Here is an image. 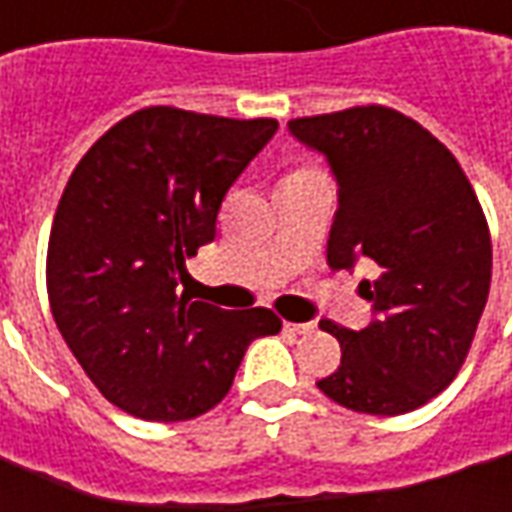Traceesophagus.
<instances>
[{"instance_id":"esophagus-1","label":"esophagus","mask_w":512,"mask_h":512,"mask_svg":"<svg viewBox=\"0 0 512 512\" xmlns=\"http://www.w3.org/2000/svg\"><path fill=\"white\" fill-rule=\"evenodd\" d=\"M284 331H292V334H312L315 331V323H284Z\"/></svg>"}]
</instances>
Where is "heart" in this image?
Listing matches in <instances>:
<instances>
[{
    "instance_id": "1",
    "label": "heart",
    "mask_w": 512,
    "mask_h": 512,
    "mask_svg": "<svg viewBox=\"0 0 512 512\" xmlns=\"http://www.w3.org/2000/svg\"><path fill=\"white\" fill-rule=\"evenodd\" d=\"M312 172H317L315 167H298L292 169V172H287V178H298V175H312Z\"/></svg>"
}]
</instances>
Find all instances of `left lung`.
I'll list each match as a JSON object with an SVG mask.
<instances>
[{
    "instance_id": "8db88e82",
    "label": "left lung",
    "mask_w": 512,
    "mask_h": 512,
    "mask_svg": "<svg viewBox=\"0 0 512 512\" xmlns=\"http://www.w3.org/2000/svg\"><path fill=\"white\" fill-rule=\"evenodd\" d=\"M290 130L340 183L329 264L373 262L359 295L376 317L362 331L320 320L343 359L317 387L354 412L418 410L460 373L488 303L491 231L477 192L446 144L387 105L298 116Z\"/></svg>"
}]
</instances>
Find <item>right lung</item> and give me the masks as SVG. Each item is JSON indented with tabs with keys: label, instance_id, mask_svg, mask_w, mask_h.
<instances>
[{
	"label": "right lung",
	"instance_id": "add662e5",
	"mask_svg": "<svg viewBox=\"0 0 512 512\" xmlns=\"http://www.w3.org/2000/svg\"><path fill=\"white\" fill-rule=\"evenodd\" d=\"M276 130V119L150 105L74 167L49 231V309L88 379L128 415L209 412L248 345L281 331L273 309L222 312L181 290L222 197Z\"/></svg>",
	"mask_w": 512,
	"mask_h": 512
}]
</instances>
